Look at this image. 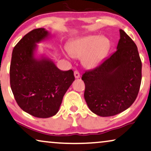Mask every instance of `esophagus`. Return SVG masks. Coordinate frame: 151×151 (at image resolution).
<instances>
[{"instance_id":"34e87169","label":"esophagus","mask_w":151,"mask_h":151,"mask_svg":"<svg viewBox=\"0 0 151 151\" xmlns=\"http://www.w3.org/2000/svg\"><path fill=\"white\" fill-rule=\"evenodd\" d=\"M74 76H75L76 78H79L80 77V75L79 72L77 71H74Z\"/></svg>"}]
</instances>
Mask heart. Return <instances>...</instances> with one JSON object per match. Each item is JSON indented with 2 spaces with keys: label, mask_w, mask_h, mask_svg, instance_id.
I'll return each mask as SVG.
<instances>
[{
  "label": "heart",
  "mask_w": 151,
  "mask_h": 151,
  "mask_svg": "<svg viewBox=\"0 0 151 151\" xmlns=\"http://www.w3.org/2000/svg\"><path fill=\"white\" fill-rule=\"evenodd\" d=\"M111 48L110 40L100 35H88L71 40L68 45L67 58H81L84 67H96L103 61Z\"/></svg>",
  "instance_id": "1"
}]
</instances>
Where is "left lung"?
Returning a JSON list of instances; mask_svg holds the SVG:
<instances>
[{"mask_svg":"<svg viewBox=\"0 0 151 151\" xmlns=\"http://www.w3.org/2000/svg\"><path fill=\"white\" fill-rule=\"evenodd\" d=\"M116 51L98 67L82 75L84 99L93 113L109 117L127 110L135 102L142 80V62L133 40L119 29Z\"/></svg>","mask_w":151,"mask_h":151,"instance_id":"obj_1","label":"left lung"}]
</instances>
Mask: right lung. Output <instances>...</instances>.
<instances>
[{
	"label": "right lung",
	"instance_id": "add662e5",
	"mask_svg": "<svg viewBox=\"0 0 151 151\" xmlns=\"http://www.w3.org/2000/svg\"><path fill=\"white\" fill-rule=\"evenodd\" d=\"M51 35L44 28L29 32L14 47L10 65V85L16 102L24 112L39 118L58 112L75 80L72 70L62 71L45 53L37 54V44Z\"/></svg>",
	"mask_w": 151,
	"mask_h": 151
}]
</instances>
